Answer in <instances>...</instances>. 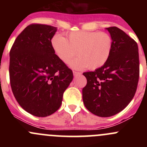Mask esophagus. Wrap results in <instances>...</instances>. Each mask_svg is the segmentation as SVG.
Returning <instances> with one entry per match:
<instances>
[{
	"label": "esophagus",
	"instance_id": "esophagus-1",
	"mask_svg": "<svg viewBox=\"0 0 147 147\" xmlns=\"http://www.w3.org/2000/svg\"><path fill=\"white\" fill-rule=\"evenodd\" d=\"M73 75L74 76H78V75H80L81 73L80 72H75V71H73Z\"/></svg>",
	"mask_w": 147,
	"mask_h": 147
}]
</instances>
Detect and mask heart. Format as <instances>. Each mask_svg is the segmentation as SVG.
I'll return each instance as SVG.
<instances>
[{
	"instance_id": "1",
	"label": "heart",
	"mask_w": 147,
	"mask_h": 147,
	"mask_svg": "<svg viewBox=\"0 0 147 147\" xmlns=\"http://www.w3.org/2000/svg\"><path fill=\"white\" fill-rule=\"evenodd\" d=\"M113 42L105 32L78 30L67 34V39L55 34L51 39L55 54L63 63H67L76 55L79 57L69 63L72 68L81 69L88 67L95 69L103 66L109 59Z\"/></svg>"
}]
</instances>
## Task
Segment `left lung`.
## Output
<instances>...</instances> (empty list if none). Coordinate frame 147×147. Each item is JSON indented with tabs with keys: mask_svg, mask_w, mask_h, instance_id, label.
Segmentation results:
<instances>
[{
	"mask_svg": "<svg viewBox=\"0 0 147 147\" xmlns=\"http://www.w3.org/2000/svg\"><path fill=\"white\" fill-rule=\"evenodd\" d=\"M113 45L103 66L84 72L87 85L82 89L85 107L94 115L108 117L119 113L135 94L139 77L137 43L117 27L106 28Z\"/></svg>",
	"mask_w": 147,
	"mask_h": 147,
	"instance_id": "obj_1",
	"label": "left lung"
}]
</instances>
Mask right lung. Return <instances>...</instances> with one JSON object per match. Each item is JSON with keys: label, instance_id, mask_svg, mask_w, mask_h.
<instances>
[{"label": "right lung", "instance_id": "add662e5", "mask_svg": "<svg viewBox=\"0 0 147 147\" xmlns=\"http://www.w3.org/2000/svg\"><path fill=\"white\" fill-rule=\"evenodd\" d=\"M56 31L53 26L30 25L17 37L10 52L12 91L20 107L35 117L55 112L73 79L72 70L52 48Z\"/></svg>", "mask_w": 147, "mask_h": 147}]
</instances>
